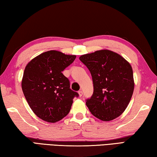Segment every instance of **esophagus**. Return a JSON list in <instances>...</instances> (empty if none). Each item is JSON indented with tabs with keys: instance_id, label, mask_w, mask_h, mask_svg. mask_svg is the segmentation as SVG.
<instances>
[{
	"instance_id": "1",
	"label": "esophagus",
	"mask_w": 157,
	"mask_h": 157,
	"mask_svg": "<svg viewBox=\"0 0 157 157\" xmlns=\"http://www.w3.org/2000/svg\"><path fill=\"white\" fill-rule=\"evenodd\" d=\"M78 94H79V96H82V95H83V92H82V90H80V91H78Z\"/></svg>"
}]
</instances>
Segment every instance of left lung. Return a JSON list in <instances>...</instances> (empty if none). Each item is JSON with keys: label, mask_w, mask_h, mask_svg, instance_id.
Masks as SVG:
<instances>
[{"label": "left lung", "mask_w": 157, "mask_h": 157, "mask_svg": "<svg viewBox=\"0 0 157 157\" xmlns=\"http://www.w3.org/2000/svg\"><path fill=\"white\" fill-rule=\"evenodd\" d=\"M79 60L88 68L94 83V94L86 102L91 113L102 121H110L120 116L134 92L130 63L109 50L83 55Z\"/></svg>", "instance_id": "1"}]
</instances>
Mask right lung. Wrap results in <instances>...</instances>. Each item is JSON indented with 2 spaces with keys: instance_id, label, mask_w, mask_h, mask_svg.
<instances>
[{
  "instance_id": "add662e5",
  "label": "right lung",
  "mask_w": 157,
  "mask_h": 157,
  "mask_svg": "<svg viewBox=\"0 0 157 157\" xmlns=\"http://www.w3.org/2000/svg\"><path fill=\"white\" fill-rule=\"evenodd\" d=\"M75 58V55L49 50L26 65L22 90L31 109L41 120L48 123L62 120L70 111L74 97H78L62 73Z\"/></svg>"
}]
</instances>
